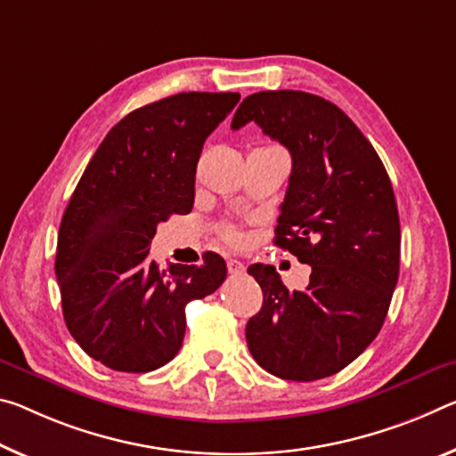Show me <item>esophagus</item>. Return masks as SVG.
<instances>
[{"label": "esophagus", "mask_w": 456, "mask_h": 456, "mask_svg": "<svg viewBox=\"0 0 456 456\" xmlns=\"http://www.w3.org/2000/svg\"><path fill=\"white\" fill-rule=\"evenodd\" d=\"M227 267H229V272L233 273V276H240V273L245 272V265L240 262V259H229Z\"/></svg>", "instance_id": "34e87169"}]
</instances>
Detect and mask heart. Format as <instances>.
<instances>
[{
    "mask_svg": "<svg viewBox=\"0 0 456 456\" xmlns=\"http://www.w3.org/2000/svg\"><path fill=\"white\" fill-rule=\"evenodd\" d=\"M219 235L223 237V240H225L227 243H235L237 241V231L231 227V225H223L221 229H219Z\"/></svg>",
    "mask_w": 456,
    "mask_h": 456,
    "instance_id": "1",
    "label": "heart"
}]
</instances>
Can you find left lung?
I'll return each mask as SVG.
<instances>
[{
	"instance_id": "1",
	"label": "left lung",
	"mask_w": 456,
	"mask_h": 456,
	"mask_svg": "<svg viewBox=\"0 0 456 456\" xmlns=\"http://www.w3.org/2000/svg\"><path fill=\"white\" fill-rule=\"evenodd\" d=\"M292 156L273 243L313 267L290 290L273 265L248 272L264 305L245 327L249 353L281 379L341 371L378 337L400 273V216L378 151L335 103L305 91H259L237 107Z\"/></svg>"
}]
</instances>
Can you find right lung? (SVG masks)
<instances>
[{"instance_id":"right-lung-1","label":"right lung","mask_w":456,"mask_h":456,"mask_svg":"<svg viewBox=\"0 0 456 456\" xmlns=\"http://www.w3.org/2000/svg\"><path fill=\"white\" fill-rule=\"evenodd\" d=\"M240 93H178L132 111L91 158L62 215L56 280L67 329L115 371L146 373L183 346L191 300L227 278L213 251L160 270L148 257L158 223L191 213L202 143Z\"/></svg>"}]
</instances>
